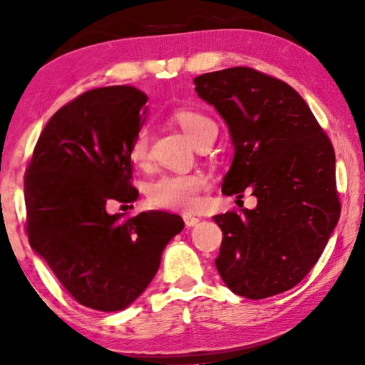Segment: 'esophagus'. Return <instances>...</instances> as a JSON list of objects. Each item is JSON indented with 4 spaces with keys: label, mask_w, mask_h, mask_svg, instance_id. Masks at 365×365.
Returning <instances> with one entry per match:
<instances>
[{
    "label": "esophagus",
    "mask_w": 365,
    "mask_h": 365,
    "mask_svg": "<svg viewBox=\"0 0 365 365\" xmlns=\"http://www.w3.org/2000/svg\"><path fill=\"white\" fill-rule=\"evenodd\" d=\"M183 222H185V225H187V227H195V225L197 224V222H200V219L195 217V215L185 214V215H183Z\"/></svg>",
    "instance_id": "34e87169"
}]
</instances>
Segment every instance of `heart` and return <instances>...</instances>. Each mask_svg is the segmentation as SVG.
<instances>
[{
  "label": "heart",
  "mask_w": 365,
  "mask_h": 365,
  "mask_svg": "<svg viewBox=\"0 0 365 365\" xmlns=\"http://www.w3.org/2000/svg\"><path fill=\"white\" fill-rule=\"evenodd\" d=\"M172 119L182 127L196 148L215 140L217 123L211 117L191 109H177ZM150 151V133L146 128L135 135L130 145V159L135 164H143ZM209 188V178L205 174L163 175L153 180L146 188L148 200L153 206L174 209V211H193L201 202V193Z\"/></svg>",
  "instance_id": "obj_1"
}]
</instances>
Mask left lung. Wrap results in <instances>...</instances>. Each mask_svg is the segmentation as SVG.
Here are the masks:
<instances>
[{"instance_id":"1","label":"left lung","mask_w":365,"mask_h":365,"mask_svg":"<svg viewBox=\"0 0 365 365\" xmlns=\"http://www.w3.org/2000/svg\"><path fill=\"white\" fill-rule=\"evenodd\" d=\"M201 100L225 120L233 160L222 193L251 188L255 209L214 215L215 267L235 294L262 299L293 288L319 261L339 219L335 151L288 83L251 67L202 73Z\"/></svg>"}]
</instances>
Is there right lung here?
Wrapping results in <instances>:
<instances>
[{
	"instance_id": "1",
	"label": "right lung",
	"mask_w": 365,
	"mask_h": 365,
	"mask_svg": "<svg viewBox=\"0 0 365 365\" xmlns=\"http://www.w3.org/2000/svg\"><path fill=\"white\" fill-rule=\"evenodd\" d=\"M135 86L95 88L67 103L43 128L26 172L27 235L82 306L122 311L145 292L163 251L183 230L180 215L108 214L106 202L137 201L130 145L146 117Z\"/></svg>"
}]
</instances>
